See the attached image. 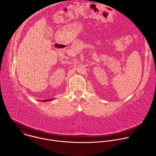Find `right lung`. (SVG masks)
I'll return each mask as SVG.
<instances>
[{
  "instance_id": "1",
  "label": "right lung",
  "mask_w": 156,
  "mask_h": 156,
  "mask_svg": "<svg viewBox=\"0 0 156 156\" xmlns=\"http://www.w3.org/2000/svg\"><path fill=\"white\" fill-rule=\"evenodd\" d=\"M54 99V98L53 99H46V100H41V101H42V102H48V101H52Z\"/></svg>"
}]
</instances>
